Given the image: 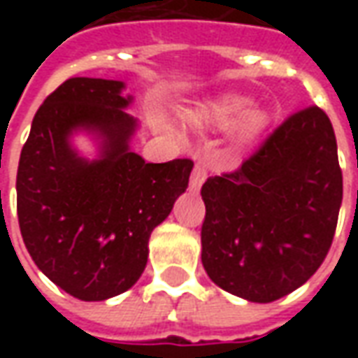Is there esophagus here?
I'll return each instance as SVG.
<instances>
[{
	"label": "esophagus",
	"instance_id": "obj_1",
	"mask_svg": "<svg viewBox=\"0 0 358 358\" xmlns=\"http://www.w3.org/2000/svg\"><path fill=\"white\" fill-rule=\"evenodd\" d=\"M207 176H209V164L205 161H197L194 166V172H192V178H189V189L194 194H197L201 189L203 182L207 180Z\"/></svg>",
	"mask_w": 358,
	"mask_h": 358
}]
</instances>
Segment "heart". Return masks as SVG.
Segmentation results:
<instances>
[{
  "label": "heart",
  "instance_id": "heart-1",
  "mask_svg": "<svg viewBox=\"0 0 358 358\" xmlns=\"http://www.w3.org/2000/svg\"><path fill=\"white\" fill-rule=\"evenodd\" d=\"M194 120L209 128L224 130L238 122L236 136L240 141L255 138L268 122V115L261 109H253V101L245 95L228 94L205 103L194 113Z\"/></svg>",
  "mask_w": 358,
  "mask_h": 358
}]
</instances>
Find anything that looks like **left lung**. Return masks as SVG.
I'll return each mask as SVG.
<instances>
[{
    "instance_id": "left-lung-1",
    "label": "left lung",
    "mask_w": 358,
    "mask_h": 358,
    "mask_svg": "<svg viewBox=\"0 0 358 358\" xmlns=\"http://www.w3.org/2000/svg\"><path fill=\"white\" fill-rule=\"evenodd\" d=\"M201 263L224 292L272 303L328 255L343 197L338 143L318 107L284 120L238 171L201 187Z\"/></svg>"
}]
</instances>
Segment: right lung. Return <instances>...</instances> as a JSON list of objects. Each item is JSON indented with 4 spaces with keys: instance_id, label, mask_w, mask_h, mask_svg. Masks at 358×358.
Wrapping results in <instances>:
<instances>
[{
    "instance_id": "obj_1",
    "label": "right lung",
    "mask_w": 358,
    "mask_h": 358,
    "mask_svg": "<svg viewBox=\"0 0 358 358\" xmlns=\"http://www.w3.org/2000/svg\"><path fill=\"white\" fill-rule=\"evenodd\" d=\"M126 84L69 78L36 113L17 172V213L36 266L82 301L130 289L148 264L149 236L186 192L194 163H145L130 149L138 118ZM90 133L86 159L72 136Z\"/></svg>"
}]
</instances>
